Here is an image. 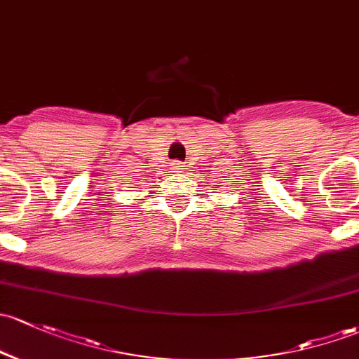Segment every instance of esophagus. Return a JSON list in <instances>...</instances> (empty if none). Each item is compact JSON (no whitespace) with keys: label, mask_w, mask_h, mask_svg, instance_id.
I'll return each instance as SVG.
<instances>
[{"label":"esophagus","mask_w":359,"mask_h":359,"mask_svg":"<svg viewBox=\"0 0 359 359\" xmlns=\"http://www.w3.org/2000/svg\"><path fill=\"white\" fill-rule=\"evenodd\" d=\"M172 170L173 172H182V163H179V161H175V163H172Z\"/></svg>","instance_id":"obj_1"}]
</instances>
